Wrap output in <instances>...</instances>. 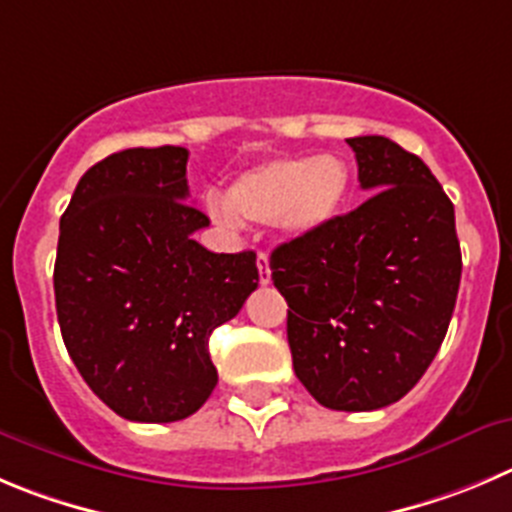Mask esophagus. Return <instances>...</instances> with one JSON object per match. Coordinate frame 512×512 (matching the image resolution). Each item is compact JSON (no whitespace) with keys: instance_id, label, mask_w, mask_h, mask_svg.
I'll list each match as a JSON object with an SVG mask.
<instances>
[{"instance_id":"obj_1","label":"esophagus","mask_w":512,"mask_h":512,"mask_svg":"<svg viewBox=\"0 0 512 512\" xmlns=\"http://www.w3.org/2000/svg\"><path fill=\"white\" fill-rule=\"evenodd\" d=\"M257 270H260V283L267 285L270 283V260H267L265 252L257 255Z\"/></svg>"}]
</instances>
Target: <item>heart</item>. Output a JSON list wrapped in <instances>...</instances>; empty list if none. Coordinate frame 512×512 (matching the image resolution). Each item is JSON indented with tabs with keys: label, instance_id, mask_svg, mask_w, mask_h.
I'll list each match as a JSON object with an SVG mask.
<instances>
[{
	"label": "heart",
	"instance_id": "obj_1",
	"mask_svg": "<svg viewBox=\"0 0 512 512\" xmlns=\"http://www.w3.org/2000/svg\"><path fill=\"white\" fill-rule=\"evenodd\" d=\"M348 194L351 171L336 156L278 159L237 176L217 217L224 224L278 222L290 237H305L336 222Z\"/></svg>",
	"mask_w": 512,
	"mask_h": 512
}]
</instances>
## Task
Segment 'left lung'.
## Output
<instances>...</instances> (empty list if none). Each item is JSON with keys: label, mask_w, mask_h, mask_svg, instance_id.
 <instances>
[{"label": "left lung", "mask_w": 512, "mask_h": 512, "mask_svg": "<svg viewBox=\"0 0 512 512\" xmlns=\"http://www.w3.org/2000/svg\"><path fill=\"white\" fill-rule=\"evenodd\" d=\"M361 207L275 247L300 384L338 412L412 391L437 356L460 290L455 207L419 156L384 136L348 138Z\"/></svg>", "instance_id": "1"}]
</instances>
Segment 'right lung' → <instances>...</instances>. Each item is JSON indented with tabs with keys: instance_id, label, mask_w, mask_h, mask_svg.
Instances as JSON below:
<instances>
[{
	"instance_id": "1",
	"label": "right lung",
	"mask_w": 512,
	"mask_h": 512,
	"mask_svg": "<svg viewBox=\"0 0 512 512\" xmlns=\"http://www.w3.org/2000/svg\"><path fill=\"white\" fill-rule=\"evenodd\" d=\"M189 151L126 148L98 161L60 219L55 305L85 384L118 417L179 422L217 386L209 336L257 288L255 252L194 240Z\"/></svg>"
}]
</instances>
